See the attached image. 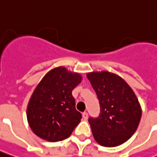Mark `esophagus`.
Wrapping results in <instances>:
<instances>
[{
	"mask_svg": "<svg viewBox=\"0 0 157 157\" xmlns=\"http://www.w3.org/2000/svg\"><path fill=\"white\" fill-rule=\"evenodd\" d=\"M88 117H89L88 113H87V112H83V113H82V118H83L84 120H87V119H88Z\"/></svg>",
	"mask_w": 157,
	"mask_h": 157,
	"instance_id": "34e87169",
	"label": "esophagus"
}]
</instances>
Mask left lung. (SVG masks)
Returning <instances> with one entry per match:
<instances>
[{
  "mask_svg": "<svg viewBox=\"0 0 157 157\" xmlns=\"http://www.w3.org/2000/svg\"><path fill=\"white\" fill-rule=\"evenodd\" d=\"M87 77L100 104L99 116L89 118L95 140L104 147L125 143L137 129L142 116L134 91L123 79L107 71L89 73Z\"/></svg>",
  "mask_w": 157,
  "mask_h": 157,
  "instance_id": "left-lung-1",
  "label": "left lung"
}]
</instances>
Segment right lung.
I'll return each instance as SVG.
<instances>
[{"label":"right lung","instance_id":"1","mask_svg":"<svg viewBox=\"0 0 157 157\" xmlns=\"http://www.w3.org/2000/svg\"><path fill=\"white\" fill-rule=\"evenodd\" d=\"M82 81L77 73L63 67L50 70L41 79L30 98L27 117L36 136L48 142L68 138L81 122L73 90Z\"/></svg>","mask_w":157,"mask_h":157}]
</instances>
